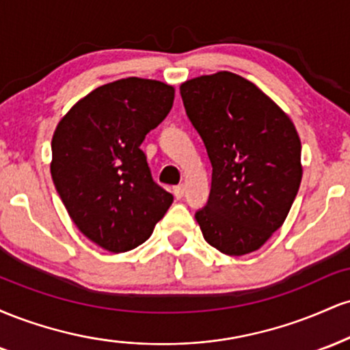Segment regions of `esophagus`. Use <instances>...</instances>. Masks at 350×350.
<instances>
[{"label":"esophagus","instance_id":"esophagus-1","mask_svg":"<svg viewBox=\"0 0 350 350\" xmlns=\"http://www.w3.org/2000/svg\"><path fill=\"white\" fill-rule=\"evenodd\" d=\"M172 194H174L176 199H183L184 198V186H176L172 189Z\"/></svg>","mask_w":350,"mask_h":350}]
</instances>
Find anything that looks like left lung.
Listing matches in <instances>:
<instances>
[{"label": "left lung", "instance_id": "8db88e82", "mask_svg": "<svg viewBox=\"0 0 350 350\" xmlns=\"http://www.w3.org/2000/svg\"><path fill=\"white\" fill-rule=\"evenodd\" d=\"M212 164L207 206L196 214L204 239L242 256L283 226L303 178L295 123L250 80L220 70L179 87Z\"/></svg>", "mask_w": 350, "mask_h": 350}]
</instances>
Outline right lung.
<instances>
[{
    "label": "right lung",
    "instance_id": "1",
    "mask_svg": "<svg viewBox=\"0 0 350 350\" xmlns=\"http://www.w3.org/2000/svg\"><path fill=\"white\" fill-rule=\"evenodd\" d=\"M174 87L128 77L80 98L52 135L51 176L72 222L90 242L123 253L146 242L172 204L139 150L166 118Z\"/></svg>",
    "mask_w": 350,
    "mask_h": 350
}]
</instances>
